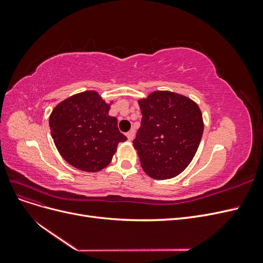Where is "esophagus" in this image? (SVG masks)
Instances as JSON below:
<instances>
[{
	"mask_svg": "<svg viewBox=\"0 0 263 263\" xmlns=\"http://www.w3.org/2000/svg\"><path fill=\"white\" fill-rule=\"evenodd\" d=\"M126 136H127V138H128V140H129V141H132V140L134 139V137H135V130H134V129L129 130L128 133L126 134Z\"/></svg>",
	"mask_w": 263,
	"mask_h": 263,
	"instance_id": "esophagus-1",
	"label": "esophagus"
}]
</instances>
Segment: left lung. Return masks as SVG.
Returning <instances> with one entry per match:
<instances>
[{
    "label": "left lung",
    "mask_w": 263,
    "mask_h": 263,
    "mask_svg": "<svg viewBox=\"0 0 263 263\" xmlns=\"http://www.w3.org/2000/svg\"><path fill=\"white\" fill-rule=\"evenodd\" d=\"M141 124L133 144L150 178L179 176L192 161L204 130L201 109L181 94L156 91L138 101Z\"/></svg>",
    "instance_id": "8db88e82"
}]
</instances>
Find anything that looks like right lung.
Returning <instances> with one entry per match:
<instances>
[{"label": "right lung", "instance_id": "add662e5", "mask_svg": "<svg viewBox=\"0 0 263 263\" xmlns=\"http://www.w3.org/2000/svg\"><path fill=\"white\" fill-rule=\"evenodd\" d=\"M109 104L98 92L85 91L62 101L49 117L55 147L74 168L97 172L107 166L119 142L127 138L118 130Z\"/></svg>", "mask_w": 263, "mask_h": 263}]
</instances>
